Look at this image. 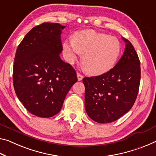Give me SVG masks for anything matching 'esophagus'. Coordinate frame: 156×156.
<instances>
[{
    "mask_svg": "<svg viewBox=\"0 0 156 156\" xmlns=\"http://www.w3.org/2000/svg\"><path fill=\"white\" fill-rule=\"evenodd\" d=\"M77 78H78V80H79V81L82 80L83 78V76L82 75V74L78 73H77Z\"/></svg>",
    "mask_w": 156,
    "mask_h": 156,
    "instance_id": "1",
    "label": "esophagus"
}]
</instances>
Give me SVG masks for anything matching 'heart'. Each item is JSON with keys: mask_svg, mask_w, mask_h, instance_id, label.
I'll return each mask as SVG.
<instances>
[{"mask_svg": "<svg viewBox=\"0 0 156 156\" xmlns=\"http://www.w3.org/2000/svg\"><path fill=\"white\" fill-rule=\"evenodd\" d=\"M64 53L69 63L73 64L83 53V62L91 75H101L109 71L118 60L122 45L117 38L94 30L78 32L73 39L63 44Z\"/></svg>", "mask_w": 156, "mask_h": 156, "instance_id": "obj_1", "label": "heart"}]
</instances>
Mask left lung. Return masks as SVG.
I'll return each mask as SVG.
<instances>
[{
    "mask_svg": "<svg viewBox=\"0 0 156 156\" xmlns=\"http://www.w3.org/2000/svg\"><path fill=\"white\" fill-rule=\"evenodd\" d=\"M125 51L114 67L98 76L83 79L85 107L91 119L101 123L117 120L134 104L140 83V62L132 44L123 38Z\"/></svg>",
    "mask_w": 156,
    "mask_h": 156,
    "instance_id": "obj_1",
    "label": "left lung"
}]
</instances>
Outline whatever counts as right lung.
<instances>
[{
    "mask_svg": "<svg viewBox=\"0 0 156 156\" xmlns=\"http://www.w3.org/2000/svg\"><path fill=\"white\" fill-rule=\"evenodd\" d=\"M65 27L57 23L34 27L16 49L14 90L26 109L39 117H51L60 112L68 91L78 80L76 71L60 56Z\"/></svg>",
    "mask_w": 156,
    "mask_h": 156,
    "instance_id": "1",
    "label": "right lung"
}]
</instances>
